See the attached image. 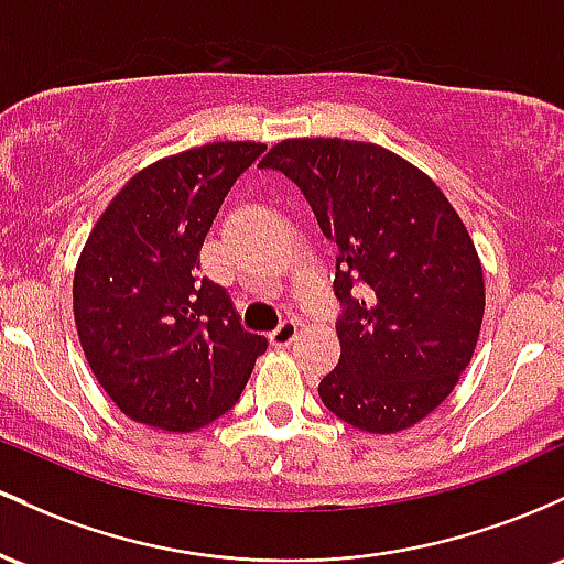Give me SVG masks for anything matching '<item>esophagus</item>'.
<instances>
[{"mask_svg": "<svg viewBox=\"0 0 564 564\" xmlns=\"http://www.w3.org/2000/svg\"><path fill=\"white\" fill-rule=\"evenodd\" d=\"M295 333H299V325H295V319H282L280 325H276L274 330L269 333L271 346H288L290 340L295 338Z\"/></svg>", "mask_w": 564, "mask_h": 564, "instance_id": "34e87169", "label": "esophagus"}]
</instances>
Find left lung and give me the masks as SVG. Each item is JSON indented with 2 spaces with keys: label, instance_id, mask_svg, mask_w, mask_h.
Wrapping results in <instances>:
<instances>
[{
  "label": "left lung",
  "instance_id": "obj_1",
  "mask_svg": "<svg viewBox=\"0 0 564 564\" xmlns=\"http://www.w3.org/2000/svg\"><path fill=\"white\" fill-rule=\"evenodd\" d=\"M335 245L340 359L319 381L330 413L370 434L410 429L471 362L485 312L469 231L432 178L372 143L282 141L265 154Z\"/></svg>",
  "mask_w": 564,
  "mask_h": 564
}]
</instances>
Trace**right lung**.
I'll return each mask as SVG.
<instances>
[{"instance_id":"1","label":"right lung","mask_w":564,"mask_h":564,"mask_svg":"<svg viewBox=\"0 0 564 564\" xmlns=\"http://www.w3.org/2000/svg\"><path fill=\"white\" fill-rule=\"evenodd\" d=\"M263 143L226 141L141 170L95 224L74 274V319L95 378L124 415L194 432L237 404L269 349L229 290L202 276L215 215Z\"/></svg>"}]
</instances>
